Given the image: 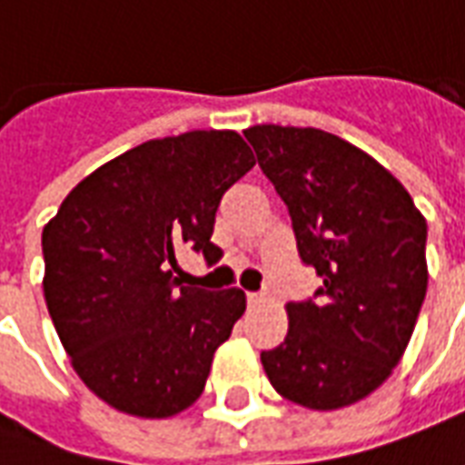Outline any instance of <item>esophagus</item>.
<instances>
[{
  "label": "esophagus",
  "mask_w": 465,
  "mask_h": 465,
  "mask_svg": "<svg viewBox=\"0 0 465 465\" xmlns=\"http://www.w3.org/2000/svg\"><path fill=\"white\" fill-rule=\"evenodd\" d=\"M246 302H249V306H259V303L266 302V293H246Z\"/></svg>",
  "instance_id": "obj_1"
}]
</instances>
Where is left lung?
<instances>
[{
  "label": "left lung",
  "instance_id": "8db88e82",
  "mask_svg": "<svg viewBox=\"0 0 465 465\" xmlns=\"http://www.w3.org/2000/svg\"><path fill=\"white\" fill-rule=\"evenodd\" d=\"M282 196L299 256L323 286L286 303L289 333L262 351L283 399L333 411L366 399L409 346L426 299V219L359 146L322 129L259 124L243 132Z\"/></svg>",
  "mask_w": 465,
  "mask_h": 465
}]
</instances>
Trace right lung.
Segmentation results:
<instances>
[{
	"instance_id": "right-lung-1",
	"label": "right lung",
	"mask_w": 465,
	"mask_h": 465,
	"mask_svg": "<svg viewBox=\"0 0 465 465\" xmlns=\"http://www.w3.org/2000/svg\"><path fill=\"white\" fill-rule=\"evenodd\" d=\"M253 163L236 132L152 139L76 183L45 226L46 309L79 379L112 409L169 419L202 396L246 296L182 286L172 269L183 246L222 259L216 209Z\"/></svg>"
}]
</instances>
